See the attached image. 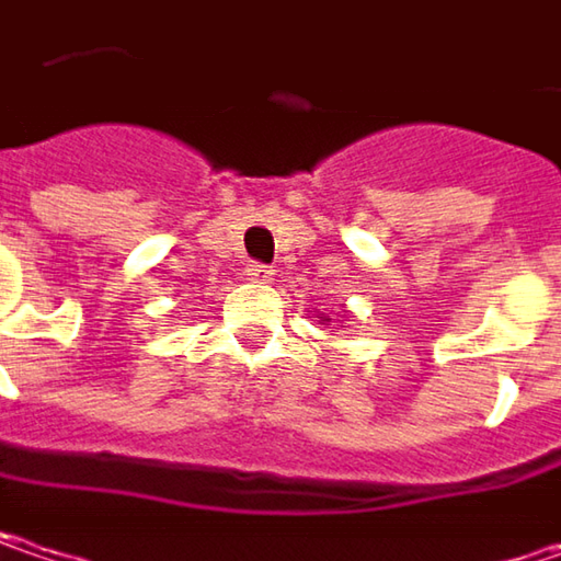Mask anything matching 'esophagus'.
<instances>
[{
    "label": "esophagus",
    "instance_id": "obj_1",
    "mask_svg": "<svg viewBox=\"0 0 561 561\" xmlns=\"http://www.w3.org/2000/svg\"><path fill=\"white\" fill-rule=\"evenodd\" d=\"M244 276L250 282H273L276 279V270L273 266H263V263H250L248 270H244Z\"/></svg>",
    "mask_w": 561,
    "mask_h": 561
}]
</instances>
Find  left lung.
<instances>
[{"mask_svg": "<svg viewBox=\"0 0 561 561\" xmlns=\"http://www.w3.org/2000/svg\"><path fill=\"white\" fill-rule=\"evenodd\" d=\"M320 320H323V323H327V327H330V323H333V317H327V313H320ZM336 330H340V327H336Z\"/></svg>", "mask_w": 561, "mask_h": 561, "instance_id": "8db88e82", "label": "left lung"}]
</instances>
